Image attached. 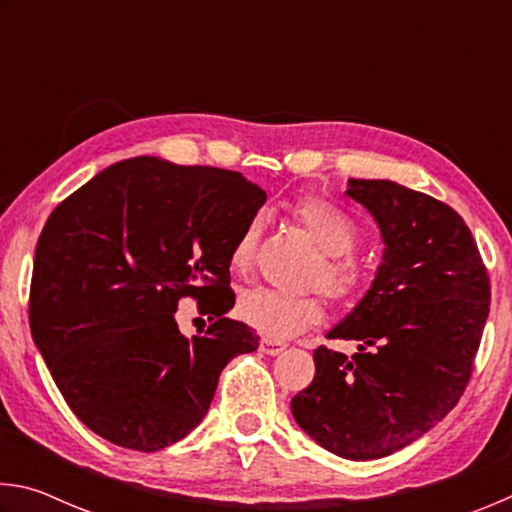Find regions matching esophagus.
Returning a JSON list of instances; mask_svg holds the SVG:
<instances>
[{
    "instance_id": "esophagus-1",
    "label": "esophagus",
    "mask_w": 512,
    "mask_h": 512,
    "mask_svg": "<svg viewBox=\"0 0 512 512\" xmlns=\"http://www.w3.org/2000/svg\"><path fill=\"white\" fill-rule=\"evenodd\" d=\"M259 348H262V352L268 354V357H277V354H282L284 350H287V343L275 341V339H264L262 343H259Z\"/></svg>"
}]
</instances>
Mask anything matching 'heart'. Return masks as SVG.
<instances>
[{
    "instance_id": "b5f03b06",
    "label": "heart",
    "mask_w": 512,
    "mask_h": 512,
    "mask_svg": "<svg viewBox=\"0 0 512 512\" xmlns=\"http://www.w3.org/2000/svg\"><path fill=\"white\" fill-rule=\"evenodd\" d=\"M296 219L316 246L327 255L316 273V282L332 293L334 298L350 300L363 293L368 284V273L359 262H354L352 248L357 246V228L341 210L320 198H305L296 205ZM259 237V221H250L241 232L230 255L232 271L244 273L253 262L255 244ZM325 314L320 298H300L275 289H248L239 296L237 316L262 332L268 339H291L316 325Z\"/></svg>"
}]
</instances>
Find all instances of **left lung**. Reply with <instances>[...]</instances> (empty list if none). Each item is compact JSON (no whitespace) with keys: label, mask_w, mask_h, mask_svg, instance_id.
Segmentation results:
<instances>
[{"label":"left lung","mask_w":512,"mask_h":512,"mask_svg":"<svg viewBox=\"0 0 512 512\" xmlns=\"http://www.w3.org/2000/svg\"><path fill=\"white\" fill-rule=\"evenodd\" d=\"M375 219L384 255L370 289L314 350V381L291 400L298 427L348 461L391 456L461 400L490 314V280L452 207L393 180H348Z\"/></svg>","instance_id":"left-lung-1"}]
</instances>
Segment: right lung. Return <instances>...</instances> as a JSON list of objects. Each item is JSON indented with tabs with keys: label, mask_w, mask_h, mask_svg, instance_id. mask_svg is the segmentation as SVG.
Segmentation results:
<instances>
[{
	"label": "right lung",
	"mask_w": 512,
	"mask_h": 512,
	"mask_svg": "<svg viewBox=\"0 0 512 512\" xmlns=\"http://www.w3.org/2000/svg\"><path fill=\"white\" fill-rule=\"evenodd\" d=\"M266 192L237 171L124 160L65 198L33 257L29 325L58 391L112 445L158 452L196 429L221 370L259 336L235 307L230 255ZM192 295L213 325L187 340Z\"/></svg>",
	"instance_id": "right-lung-1"
}]
</instances>
